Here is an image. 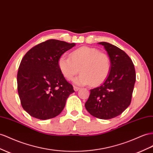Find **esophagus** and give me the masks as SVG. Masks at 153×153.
Instances as JSON below:
<instances>
[{
    "mask_svg": "<svg viewBox=\"0 0 153 153\" xmlns=\"http://www.w3.org/2000/svg\"><path fill=\"white\" fill-rule=\"evenodd\" d=\"M73 89H74V90L75 91H78L80 89V88H78V87H76V86H74L73 87Z\"/></svg>",
    "mask_w": 153,
    "mask_h": 153,
    "instance_id": "obj_1",
    "label": "esophagus"
}]
</instances>
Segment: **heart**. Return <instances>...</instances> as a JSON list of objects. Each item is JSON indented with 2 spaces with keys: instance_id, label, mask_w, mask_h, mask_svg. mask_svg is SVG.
<instances>
[{
  "instance_id": "b5f03b06",
  "label": "heart",
  "mask_w": 153,
  "mask_h": 153,
  "mask_svg": "<svg viewBox=\"0 0 153 153\" xmlns=\"http://www.w3.org/2000/svg\"><path fill=\"white\" fill-rule=\"evenodd\" d=\"M58 64L61 73L68 80H73L80 71L82 73L75 80L80 85H100L106 80L111 70L109 55L90 47L75 49L70 53V57L62 55Z\"/></svg>"
}]
</instances>
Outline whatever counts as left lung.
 <instances>
[{"mask_svg":"<svg viewBox=\"0 0 153 153\" xmlns=\"http://www.w3.org/2000/svg\"><path fill=\"white\" fill-rule=\"evenodd\" d=\"M104 46L111 60L108 76L100 86L90 90L85 104L92 116L108 120L122 114L131 104L136 81L134 64L121 49L108 42H98Z\"/></svg>","mask_w":153,"mask_h":153,"instance_id":"8db88e82","label":"left lung"}]
</instances>
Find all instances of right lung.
Returning <instances> with one entry per match:
<instances>
[{
	"mask_svg": "<svg viewBox=\"0 0 153 153\" xmlns=\"http://www.w3.org/2000/svg\"><path fill=\"white\" fill-rule=\"evenodd\" d=\"M75 46L50 39L32 48L23 57L17 73V89L23 109L30 116L40 120L58 116L69 94L75 92L58 64L59 58Z\"/></svg>",
	"mask_w": 153,
	"mask_h": 153,
	"instance_id": "1",
	"label": "right lung"
}]
</instances>
